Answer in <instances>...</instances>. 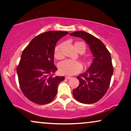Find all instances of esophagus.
Instances as JSON below:
<instances>
[{
  "label": "esophagus",
  "instance_id": "obj_1",
  "mask_svg": "<svg viewBox=\"0 0 131 131\" xmlns=\"http://www.w3.org/2000/svg\"><path fill=\"white\" fill-rule=\"evenodd\" d=\"M71 78V77H70V76H65L66 79H70Z\"/></svg>",
  "mask_w": 131,
  "mask_h": 131
}]
</instances>
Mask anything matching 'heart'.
<instances>
[{"label": "heart", "instance_id": "1", "mask_svg": "<svg viewBox=\"0 0 131 131\" xmlns=\"http://www.w3.org/2000/svg\"><path fill=\"white\" fill-rule=\"evenodd\" d=\"M74 47L79 52L84 53L86 50L85 44L83 42H76L74 44ZM61 45H58L54 49V57L57 59H61L63 57L61 51ZM90 61L87 60L86 64H89ZM59 71L61 74L67 75H72L78 73L81 70V64L78 61L72 60H65L61 61L59 64Z\"/></svg>", "mask_w": 131, "mask_h": 131}]
</instances>
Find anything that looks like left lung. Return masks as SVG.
Here are the masks:
<instances>
[{
  "mask_svg": "<svg viewBox=\"0 0 131 131\" xmlns=\"http://www.w3.org/2000/svg\"><path fill=\"white\" fill-rule=\"evenodd\" d=\"M70 35L85 41L94 57L89 70L78 77L80 83L72 94L81 103H94L104 96L109 87L113 72L111 53L100 39L89 33L77 31Z\"/></svg>",
  "mask_w": 131,
  "mask_h": 131,
  "instance_id": "obj_1",
  "label": "left lung"
}]
</instances>
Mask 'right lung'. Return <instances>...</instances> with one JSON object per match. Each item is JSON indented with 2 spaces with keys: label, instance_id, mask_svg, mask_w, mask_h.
Here are the masks:
<instances>
[{
  "label": "right lung",
  "instance_id": "obj_1",
  "mask_svg": "<svg viewBox=\"0 0 131 131\" xmlns=\"http://www.w3.org/2000/svg\"><path fill=\"white\" fill-rule=\"evenodd\" d=\"M68 31H49L35 37L23 50L17 67L19 83L26 97L38 104L49 103L57 93L63 76H53L57 70L53 64L57 42Z\"/></svg>",
  "mask_w": 131,
  "mask_h": 131
}]
</instances>
